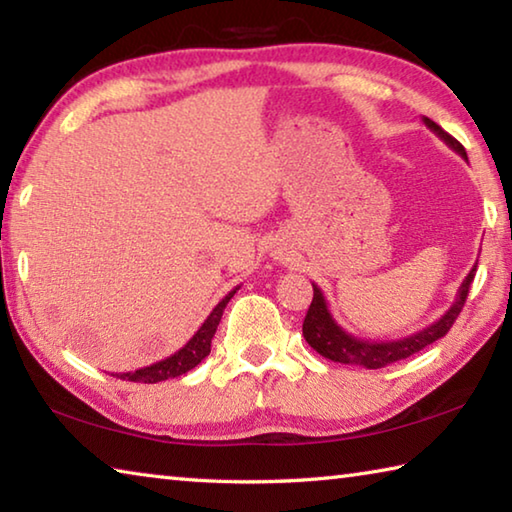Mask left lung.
Masks as SVG:
<instances>
[{"mask_svg":"<svg viewBox=\"0 0 512 512\" xmlns=\"http://www.w3.org/2000/svg\"><path fill=\"white\" fill-rule=\"evenodd\" d=\"M422 121L429 131L436 133L440 140L449 146V149L456 151L461 158L467 160V153L461 142L454 140L449 133H445L443 128H440L436 121H431L429 117H422ZM474 273H476V264L461 282V287H458L452 307H449L445 314L436 320V323H431L429 327L420 329V332L404 336V339H395V341H370V339H359V336L345 332V329L334 320L332 311H329L323 291H320L318 284H314V300H311L305 323H302V334H305V341L311 345V348H314L318 354H323V357L329 361L348 363V366H361L368 370L384 368L388 363L402 361L406 357H411V354L424 350L433 341L443 339L449 329H452L458 314H461L467 293H470Z\"/></svg>","mask_w":512,"mask_h":512,"instance_id":"left-lung-1","label":"left lung"}]
</instances>
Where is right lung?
<instances>
[{
	"instance_id": "add662e5",
	"label": "right lung",
	"mask_w": 512,
	"mask_h": 512,
	"mask_svg": "<svg viewBox=\"0 0 512 512\" xmlns=\"http://www.w3.org/2000/svg\"><path fill=\"white\" fill-rule=\"evenodd\" d=\"M239 287L232 289L228 296H225L219 305H216L210 316L205 318V323L198 327V332L189 339L183 348L178 352H173L171 357L162 359V361H155L151 366H144L140 370H133V372H115L112 377H119V379H128V381H140V384H158V381L164 379H173V377H180L189 372L192 368H196L198 363H201L207 354H210L212 348V336L216 332V327L221 323V316H223V309L228 305L230 298L235 296Z\"/></svg>"
}]
</instances>
